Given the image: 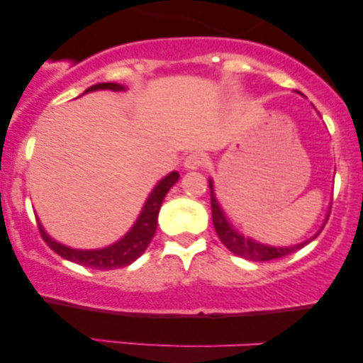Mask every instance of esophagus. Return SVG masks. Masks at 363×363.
I'll use <instances>...</instances> for the list:
<instances>
[{"instance_id": "obj_1", "label": "esophagus", "mask_w": 363, "mask_h": 363, "mask_svg": "<svg viewBox=\"0 0 363 363\" xmlns=\"http://www.w3.org/2000/svg\"><path fill=\"white\" fill-rule=\"evenodd\" d=\"M205 164H206V158L205 155H201V153H189V155L184 158V167L189 170L201 169Z\"/></svg>"}]
</instances>
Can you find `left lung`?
<instances>
[{"label": "left lung", "instance_id": "left-lung-1", "mask_svg": "<svg viewBox=\"0 0 363 363\" xmlns=\"http://www.w3.org/2000/svg\"><path fill=\"white\" fill-rule=\"evenodd\" d=\"M210 196H211V218H213V225H215V230L218 234L220 240H222L225 247L228 251H232L237 256L245 257V259H251V261H272V259H278V257L283 256H289V254L298 251L302 249L303 245L309 244L311 240H314L315 237L312 239L306 240V242L297 244V245H291V247H272V245H264L259 242H254L252 239H245L244 235L237 234L234 228L230 227L225 218L222 208H220L218 201H216L215 194H213V181L210 179Z\"/></svg>", "mask_w": 363, "mask_h": 363}]
</instances>
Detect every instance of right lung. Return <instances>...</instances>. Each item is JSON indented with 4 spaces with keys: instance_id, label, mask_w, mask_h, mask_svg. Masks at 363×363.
Wrapping results in <instances>:
<instances>
[{
    "instance_id": "1",
    "label": "right lung",
    "mask_w": 363,
    "mask_h": 363,
    "mask_svg": "<svg viewBox=\"0 0 363 363\" xmlns=\"http://www.w3.org/2000/svg\"><path fill=\"white\" fill-rule=\"evenodd\" d=\"M94 90H123V86L118 83H97V85L90 86L85 91H94ZM179 174L170 172L167 177L162 179L160 182L155 186V189L152 191V194L148 196L147 203H145L143 210H141L140 218L136 220V223L133 225L131 230L128 232L123 239L118 240L116 244L109 245L106 249H97V251H80V249H72L66 247L56 240H52L51 237L44 232L43 225L39 223V232L43 235L44 242L52 249L54 252L60 254L65 259L77 262V264L89 266V268L95 269H116L123 268V266L131 264L133 261H136L138 257L147 251L148 244L152 242L153 235L157 230V216L158 210H160L162 201H164L165 194L169 193V189L177 182Z\"/></svg>"
}]
</instances>
